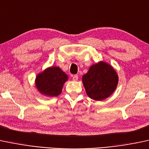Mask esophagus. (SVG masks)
Instances as JSON below:
<instances>
[{"label": "esophagus", "instance_id": "esophagus-1", "mask_svg": "<svg viewBox=\"0 0 149 149\" xmlns=\"http://www.w3.org/2000/svg\"><path fill=\"white\" fill-rule=\"evenodd\" d=\"M78 79H79V77H78V75L75 74V75H74V76L72 77L73 81H77Z\"/></svg>", "mask_w": 149, "mask_h": 149}]
</instances>
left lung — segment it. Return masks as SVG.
<instances>
[{
    "mask_svg": "<svg viewBox=\"0 0 149 149\" xmlns=\"http://www.w3.org/2000/svg\"><path fill=\"white\" fill-rule=\"evenodd\" d=\"M83 84L89 98L101 101L109 97L118 83V77L110 65L99 62L93 65L82 77Z\"/></svg>",
    "mask_w": 149,
    "mask_h": 149,
    "instance_id": "obj_1",
    "label": "left lung"
}]
</instances>
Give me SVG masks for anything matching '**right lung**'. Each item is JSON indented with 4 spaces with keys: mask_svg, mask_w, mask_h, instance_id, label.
Masks as SVG:
<instances>
[{
    "mask_svg": "<svg viewBox=\"0 0 149 149\" xmlns=\"http://www.w3.org/2000/svg\"><path fill=\"white\" fill-rule=\"evenodd\" d=\"M68 77L58 67H51L37 75L36 86L42 94L57 96L61 94L63 84Z\"/></svg>",
    "mask_w": 149,
    "mask_h": 149,
    "instance_id": "1",
    "label": "right lung"
}]
</instances>
